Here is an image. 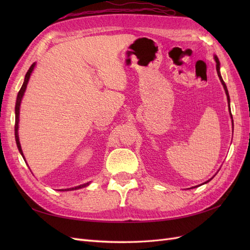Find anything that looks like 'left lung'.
<instances>
[{
    "label": "left lung",
    "instance_id": "left-lung-1",
    "mask_svg": "<svg viewBox=\"0 0 250 250\" xmlns=\"http://www.w3.org/2000/svg\"><path fill=\"white\" fill-rule=\"evenodd\" d=\"M214 58H215V62H216V70H217V74H218V77H219V79H220V81H221V83H222V85H223V88H224V90H225V94H226V97H228V103H229V115H230V118H231V123H232V126H233V121H232V116H231V112H230V99H229V90H228V87H226V84H225V82L223 81V79H222V77H221V74H220V62H219V59H218V57L216 56V55H214ZM215 176V175H214ZM214 176L211 177L210 179H208V181H206V183L204 184H207V183H208L209 180H211L214 178ZM204 184H202V185H204ZM201 185V186H202ZM197 187H199V186H195V187H193V188H197Z\"/></svg>",
    "mask_w": 250,
    "mask_h": 250
}]
</instances>
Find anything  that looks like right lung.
I'll use <instances>...</instances> for the list:
<instances>
[{"instance_id":"right-lung-1","label":"right lung","mask_w":250,"mask_h":250,"mask_svg":"<svg viewBox=\"0 0 250 250\" xmlns=\"http://www.w3.org/2000/svg\"><path fill=\"white\" fill-rule=\"evenodd\" d=\"M35 64L36 62H34L31 66H30V69L28 70L26 76H25V80H24V83H22V85L20 89V92L18 94V97H17V103H16V125H14V135H16V142H17V146H18V149L20 151V153L21 154L22 158L25 160L24 157V153H22V150H21V143H20V139H19V122H20V107H21V99L22 97H24V94H25V90L27 88V84L29 82V79H30V76H31V74L34 70L35 67ZM90 183H86V184H83V185H80V186H77L75 188H62V190H59V191H73V190H78V188H85L89 185Z\"/></svg>"}]
</instances>
